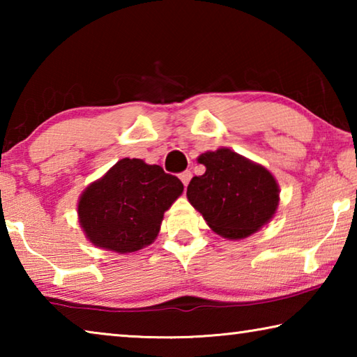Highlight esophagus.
I'll list each match as a JSON object with an SVG mask.
<instances>
[{"mask_svg": "<svg viewBox=\"0 0 357 357\" xmlns=\"http://www.w3.org/2000/svg\"><path fill=\"white\" fill-rule=\"evenodd\" d=\"M190 178H192V173H190V172H184V173H181V174H179V179L183 181L184 187H187V184H189Z\"/></svg>", "mask_w": 357, "mask_h": 357, "instance_id": "esophagus-1", "label": "esophagus"}]
</instances>
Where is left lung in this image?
Listing matches in <instances>:
<instances>
[{"label": "left lung", "mask_w": 357, "mask_h": 357, "mask_svg": "<svg viewBox=\"0 0 357 357\" xmlns=\"http://www.w3.org/2000/svg\"><path fill=\"white\" fill-rule=\"evenodd\" d=\"M197 160L206 172L192 178L187 200L214 233L239 241L273 220L280 189L268 168L229 148L206 151Z\"/></svg>", "instance_id": "1"}]
</instances>
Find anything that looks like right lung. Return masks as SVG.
Masks as SVG:
<instances>
[{
  "instance_id": "right-lung-1",
  "label": "right lung",
  "mask_w": 357,
  "mask_h": 357,
  "mask_svg": "<svg viewBox=\"0 0 357 357\" xmlns=\"http://www.w3.org/2000/svg\"><path fill=\"white\" fill-rule=\"evenodd\" d=\"M184 190L181 181L142 159L118 160L78 198V223L93 245L132 253L154 243L165 211Z\"/></svg>"
}]
</instances>
